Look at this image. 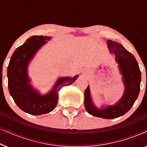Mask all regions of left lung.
I'll return each instance as SVG.
<instances>
[{"label": "left lung", "instance_id": "1", "mask_svg": "<svg viewBox=\"0 0 147 147\" xmlns=\"http://www.w3.org/2000/svg\"><path fill=\"white\" fill-rule=\"evenodd\" d=\"M107 44L110 53L115 55L116 61L119 65L120 70L123 76L122 79L125 85L124 95L115 105L100 110L92 104L90 88L88 86L84 92V106L87 112L92 116L112 119L124 115L133 106L139 94L141 73L134 56L121 44L112 40H108Z\"/></svg>", "mask_w": 147, "mask_h": 147}]
</instances>
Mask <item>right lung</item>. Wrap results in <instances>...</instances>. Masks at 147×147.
Listing matches in <instances>:
<instances>
[{
	"instance_id": "right-lung-1",
	"label": "right lung",
	"mask_w": 147,
	"mask_h": 147,
	"mask_svg": "<svg viewBox=\"0 0 147 147\" xmlns=\"http://www.w3.org/2000/svg\"><path fill=\"white\" fill-rule=\"evenodd\" d=\"M47 36H32L23 45L17 47L10 60L7 69L10 94L20 109L32 115L49 113L55 108L58 92L62 87L73 84L78 76L58 80L49 94L40 96L32 88L27 76V66L37 50L49 41Z\"/></svg>"
}]
</instances>
